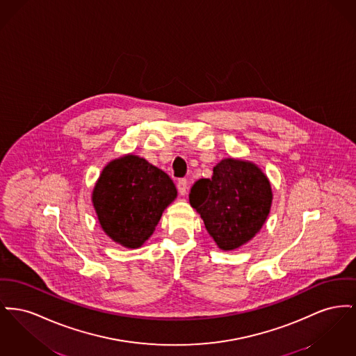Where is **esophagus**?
I'll return each mask as SVG.
<instances>
[{
  "mask_svg": "<svg viewBox=\"0 0 356 356\" xmlns=\"http://www.w3.org/2000/svg\"><path fill=\"white\" fill-rule=\"evenodd\" d=\"M177 189L180 192V195H187V191H188V181H187V179H180L177 181Z\"/></svg>",
  "mask_w": 356,
  "mask_h": 356,
  "instance_id": "34e87169",
  "label": "esophagus"
}]
</instances>
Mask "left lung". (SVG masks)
<instances>
[{
  "instance_id": "obj_1",
  "label": "left lung",
  "mask_w": 356,
  "mask_h": 356,
  "mask_svg": "<svg viewBox=\"0 0 356 356\" xmlns=\"http://www.w3.org/2000/svg\"><path fill=\"white\" fill-rule=\"evenodd\" d=\"M272 186L254 163L225 159L211 179L197 180L189 192L196 209L219 249L235 250L262 229L272 207Z\"/></svg>"
}]
</instances>
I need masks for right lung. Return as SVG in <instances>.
I'll return each instance as SVG.
<instances>
[{"label":"right lung","mask_w":356,"mask_h":356,"mask_svg":"<svg viewBox=\"0 0 356 356\" xmlns=\"http://www.w3.org/2000/svg\"><path fill=\"white\" fill-rule=\"evenodd\" d=\"M176 196L177 189L164 170L126 154L104 168L91 199L102 230L121 246L137 249Z\"/></svg>","instance_id":"right-lung-1"}]
</instances>
